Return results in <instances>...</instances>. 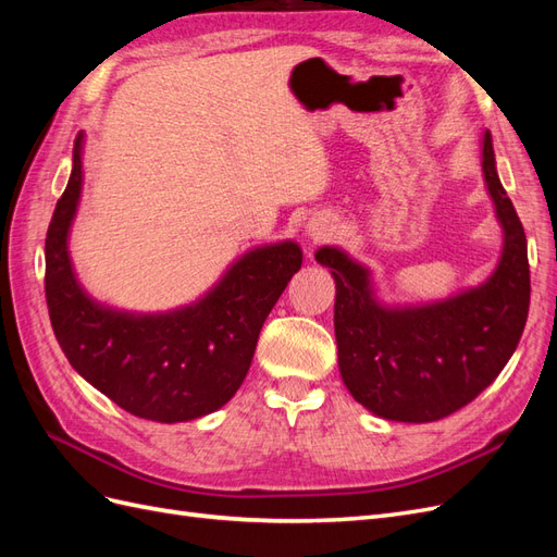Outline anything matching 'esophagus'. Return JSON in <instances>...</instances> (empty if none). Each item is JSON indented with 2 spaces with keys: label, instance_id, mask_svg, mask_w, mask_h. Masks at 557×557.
Returning a JSON list of instances; mask_svg holds the SVG:
<instances>
[{
  "label": "esophagus",
  "instance_id": "34e87169",
  "mask_svg": "<svg viewBox=\"0 0 557 557\" xmlns=\"http://www.w3.org/2000/svg\"><path fill=\"white\" fill-rule=\"evenodd\" d=\"M334 221L332 218H327V215H313V218H309V223H307V237L313 242V244H320V242H327L332 234H334Z\"/></svg>",
  "mask_w": 557,
  "mask_h": 557
}]
</instances>
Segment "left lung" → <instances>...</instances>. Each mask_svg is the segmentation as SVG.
Returning a JSON list of instances; mask_svg holds the SVG:
<instances>
[{"label":"left lung","mask_w":557,"mask_h":557,"mask_svg":"<svg viewBox=\"0 0 557 557\" xmlns=\"http://www.w3.org/2000/svg\"><path fill=\"white\" fill-rule=\"evenodd\" d=\"M481 170L502 227V252L479 285L444 299L385 305L372 269L339 246L315 250V262L330 269L336 285L342 379L352 399L379 418L432 423L450 416L499 376L520 342L530 309L528 239L502 188L487 129Z\"/></svg>","instance_id":"1"}]
</instances>
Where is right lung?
<instances>
[{
  "label": "right lung",
  "instance_id": "right-lung-1",
  "mask_svg": "<svg viewBox=\"0 0 557 557\" xmlns=\"http://www.w3.org/2000/svg\"><path fill=\"white\" fill-rule=\"evenodd\" d=\"M83 146L78 134L72 176L46 234V301L58 344L83 379L132 416L156 423L209 416L244 383L264 320L299 272L301 248L285 239L246 250L185 307L158 313L107 307L83 288L70 256Z\"/></svg>",
  "mask_w": 557,
  "mask_h": 557
}]
</instances>
